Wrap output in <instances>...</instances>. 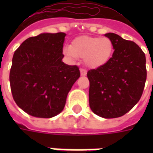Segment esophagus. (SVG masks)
I'll list each match as a JSON object with an SVG mask.
<instances>
[{"mask_svg": "<svg viewBox=\"0 0 153 153\" xmlns=\"http://www.w3.org/2000/svg\"><path fill=\"white\" fill-rule=\"evenodd\" d=\"M80 73H81V75H82V76H85L86 74V73H87V71H86V69H84V68H81L80 69Z\"/></svg>", "mask_w": 153, "mask_h": 153, "instance_id": "obj_1", "label": "esophagus"}]
</instances>
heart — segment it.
Masks as SVG:
<instances>
[{
    "label": "heart",
    "instance_id": "b5f03b06",
    "mask_svg": "<svg viewBox=\"0 0 153 153\" xmlns=\"http://www.w3.org/2000/svg\"><path fill=\"white\" fill-rule=\"evenodd\" d=\"M114 51V45L107 37L80 36L74 39L71 46L63 48L67 57L76 59L78 57L85 59L86 65L92 68L106 63Z\"/></svg>",
    "mask_w": 153,
    "mask_h": 153
}]
</instances>
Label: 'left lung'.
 <instances>
[{
    "mask_svg": "<svg viewBox=\"0 0 153 153\" xmlns=\"http://www.w3.org/2000/svg\"><path fill=\"white\" fill-rule=\"evenodd\" d=\"M114 51L109 61L87 72L91 110L104 118L125 115L142 95L147 78L146 59L137 44L114 33L105 35Z\"/></svg>",
    "mask_w": 153,
    "mask_h": 153,
    "instance_id": "left-lung-1",
    "label": "left lung"
}]
</instances>
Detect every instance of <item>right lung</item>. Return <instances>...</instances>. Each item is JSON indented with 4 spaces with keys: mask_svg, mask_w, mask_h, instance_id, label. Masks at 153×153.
Wrapping results in <instances>:
<instances>
[{
    "mask_svg": "<svg viewBox=\"0 0 153 153\" xmlns=\"http://www.w3.org/2000/svg\"><path fill=\"white\" fill-rule=\"evenodd\" d=\"M66 34L42 33L27 38L14 52L9 74L13 99L31 116L50 118L62 112L80 77L76 65L62 61Z\"/></svg>",
    "mask_w": 153,
    "mask_h": 153,
    "instance_id": "1",
    "label": "right lung"
}]
</instances>
